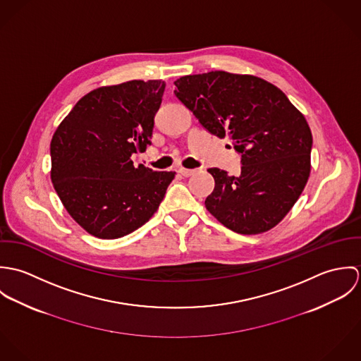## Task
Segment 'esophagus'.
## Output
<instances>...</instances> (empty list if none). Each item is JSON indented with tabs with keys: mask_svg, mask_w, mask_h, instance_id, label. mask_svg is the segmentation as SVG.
Instances as JSON below:
<instances>
[{
	"mask_svg": "<svg viewBox=\"0 0 361 361\" xmlns=\"http://www.w3.org/2000/svg\"><path fill=\"white\" fill-rule=\"evenodd\" d=\"M182 176H190V175H193L196 171L195 169H188V168H179V171H178Z\"/></svg>",
	"mask_w": 361,
	"mask_h": 361,
	"instance_id": "obj_1",
	"label": "esophagus"
}]
</instances>
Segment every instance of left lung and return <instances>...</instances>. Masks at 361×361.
<instances>
[{"label":"left lung","mask_w":361,"mask_h":361,"mask_svg":"<svg viewBox=\"0 0 361 361\" xmlns=\"http://www.w3.org/2000/svg\"><path fill=\"white\" fill-rule=\"evenodd\" d=\"M175 96L207 130L228 137L242 154V172L209 168L215 180L206 208L242 235L276 226L300 197L311 169L312 135L305 115L272 83L212 71L176 79Z\"/></svg>","instance_id":"1"}]
</instances>
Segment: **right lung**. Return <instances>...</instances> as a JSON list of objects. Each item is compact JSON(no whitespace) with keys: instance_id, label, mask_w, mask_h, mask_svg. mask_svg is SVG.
Wrapping results in <instances>:
<instances>
[{"instance_id":"obj_1","label":"right lung","mask_w":361,"mask_h":361,"mask_svg":"<svg viewBox=\"0 0 361 361\" xmlns=\"http://www.w3.org/2000/svg\"><path fill=\"white\" fill-rule=\"evenodd\" d=\"M165 83L130 80L83 96L52 135L51 182L76 224L100 239H118L158 209L173 172L135 166L154 128Z\"/></svg>"}]
</instances>
